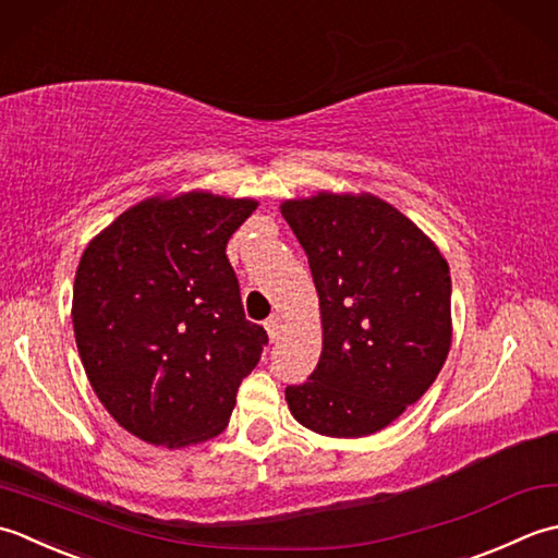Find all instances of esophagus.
<instances>
[{
  "instance_id": "esophagus-1",
  "label": "esophagus",
  "mask_w": 558,
  "mask_h": 558,
  "mask_svg": "<svg viewBox=\"0 0 558 558\" xmlns=\"http://www.w3.org/2000/svg\"><path fill=\"white\" fill-rule=\"evenodd\" d=\"M265 329H267V335H269L271 342H277L279 335H281V317L279 315H271L269 320L265 323Z\"/></svg>"
}]
</instances>
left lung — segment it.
I'll return each mask as SVG.
<instances>
[{
  "instance_id": "8db88e82",
  "label": "left lung",
  "mask_w": 558,
  "mask_h": 558,
  "mask_svg": "<svg viewBox=\"0 0 558 558\" xmlns=\"http://www.w3.org/2000/svg\"><path fill=\"white\" fill-rule=\"evenodd\" d=\"M320 299L323 351L289 385L293 418L329 438L390 426L440 373L452 342L450 267L436 243L368 192L281 202Z\"/></svg>"
}]
</instances>
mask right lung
Here are the masks:
<instances>
[{
    "label": "right lung",
    "instance_id": "1",
    "mask_svg": "<svg viewBox=\"0 0 558 558\" xmlns=\"http://www.w3.org/2000/svg\"><path fill=\"white\" fill-rule=\"evenodd\" d=\"M257 202L204 190L122 211L84 250L72 325L86 378L116 422L185 448L229 426L267 332L245 320L226 243Z\"/></svg>",
    "mask_w": 558,
    "mask_h": 558
}]
</instances>
